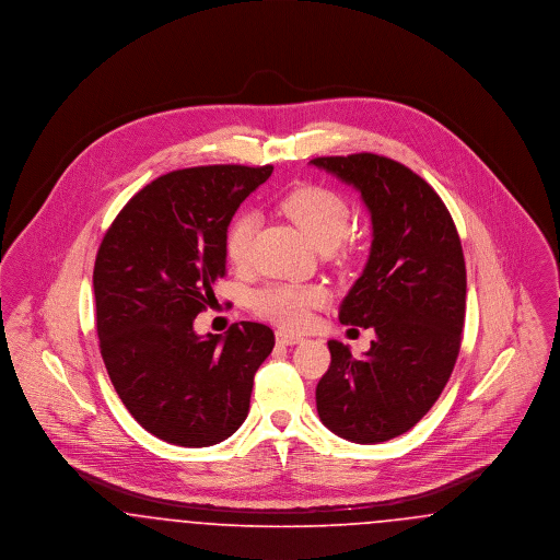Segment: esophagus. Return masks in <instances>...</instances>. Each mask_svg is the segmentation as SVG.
I'll use <instances>...</instances> for the list:
<instances>
[{
  "instance_id": "1",
  "label": "esophagus",
  "mask_w": 560,
  "mask_h": 560,
  "mask_svg": "<svg viewBox=\"0 0 560 560\" xmlns=\"http://www.w3.org/2000/svg\"><path fill=\"white\" fill-rule=\"evenodd\" d=\"M304 338L302 336H298V334H290V331H283V329H279L277 331V342L279 345H285V347H293V345H300Z\"/></svg>"
}]
</instances>
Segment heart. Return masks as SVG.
Returning a JSON list of instances; mask_svg holds the SVG:
<instances>
[{"mask_svg": "<svg viewBox=\"0 0 560 560\" xmlns=\"http://www.w3.org/2000/svg\"><path fill=\"white\" fill-rule=\"evenodd\" d=\"M281 210L295 222L320 252L336 247L345 240L350 222V208L342 195L319 185L295 187L281 199ZM258 229V215L243 212L229 224L224 237L226 258L243 267L249 260L252 243ZM327 302V292L320 285H295V283H272L254 293V311L283 327H302L313 308Z\"/></svg>", "mask_w": 560, "mask_h": 560, "instance_id": "heart-1", "label": "heart"}]
</instances>
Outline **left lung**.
<instances>
[{"label":"left lung","mask_w":560,"mask_h":560,"mask_svg":"<svg viewBox=\"0 0 560 560\" xmlns=\"http://www.w3.org/2000/svg\"><path fill=\"white\" fill-rule=\"evenodd\" d=\"M361 192L373 240L340 306L345 325L373 327L363 359L329 340L317 384L320 422L372 445L416 427L453 372L466 315V265L443 199L402 163L373 153L311 161Z\"/></svg>","instance_id":"1"}]
</instances>
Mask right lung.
Segmentation results:
<instances>
[{
	"mask_svg": "<svg viewBox=\"0 0 560 560\" xmlns=\"http://www.w3.org/2000/svg\"><path fill=\"white\" fill-rule=\"evenodd\" d=\"M272 165L176 170L117 213L94 265L96 331L108 377L133 420L161 441L210 447L249 411L272 329L241 320L197 336L192 320L226 275V229Z\"/></svg>",
	"mask_w": 560,
	"mask_h": 560,
	"instance_id": "1",
	"label": "right lung"
}]
</instances>
